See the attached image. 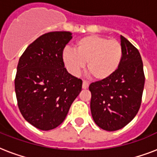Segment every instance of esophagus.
Here are the masks:
<instances>
[{"label": "esophagus", "mask_w": 157, "mask_h": 157, "mask_svg": "<svg viewBox=\"0 0 157 157\" xmlns=\"http://www.w3.org/2000/svg\"><path fill=\"white\" fill-rule=\"evenodd\" d=\"M89 83H87L86 81H83V83H82V89H84V90H86V89H88L89 88Z\"/></svg>", "instance_id": "obj_1"}]
</instances>
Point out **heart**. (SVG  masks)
<instances>
[{
    "instance_id": "b5f03b06",
    "label": "heart",
    "mask_w": 157,
    "mask_h": 157,
    "mask_svg": "<svg viewBox=\"0 0 157 157\" xmlns=\"http://www.w3.org/2000/svg\"><path fill=\"white\" fill-rule=\"evenodd\" d=\"M62 58L67 70L74 76H78L87 63V70L94 80L103 81L118 71L123 58V49L118 40L90 35L76 41L75 51L64 50Z\"/></svg>"
}]
</instances>
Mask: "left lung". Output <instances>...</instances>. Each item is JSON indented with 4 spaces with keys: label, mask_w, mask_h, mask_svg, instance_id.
<instances>
[{
    "label": "left lung",
    "mask_w": 157,
    "mask_h": 157,
    "mask_svg": "<svg viewBox=\"0 0 157 157\" xmlns=\"http://www.w3.org/2000/svg\"><path fill=\"white\" fill-rule=\"evenodd\" d=\"M123 58L118 71L108 80L89 86L90 110L95 124L107 131L121 129L134 119L141 105L145 76L139 50L121 36Z\"/></svg>",
    "instance_id": "left-lung-1"
}]
</instances>
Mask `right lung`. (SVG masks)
<instances>
[{
    "label": "right lung",
    "instance_id": "obj_1",
    "mask_svg": "<svg viewBox=\"0 0 157 157\" xmlns=\"http://www.w3.org/2000/svg\"><path fill=\"white\" fill-rule=\"evenodd\" d=\"M70 32H51L28 45L19 59L14 87L24 119L41 130L58 127L79 95L82 81L64 67L63 51Z\"/></svg>",
    "mask_w": 157,
    "mask_h": 157
}]
</instances>
